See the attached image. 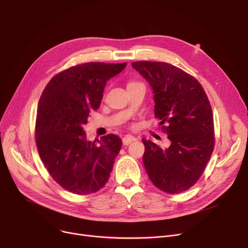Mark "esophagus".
<instances>
[{"label": "esophagus", "mask_w": 248, "mask_h": 248, "mask_svg": "<svg viewBox=\"0 0 248 248\" xmlns=\"http://www.w3.org/2000/svg\"><path fill=\"white\" fill-rule=\"evenodd\" d=\"M135 140H136V139H135V137L127 135V136H125V137H124V138H123V142H124V146H128V145L131 144L132 141H134Z\"/></svg>", "instance_id": "1"}]
</instances>
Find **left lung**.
Here are the masks:
<instances>
[{"label": "left lung", "mask_w": 248, "mask_h": 248, "mask_svg": "<svg viewBox=\"0 0 248 248\" xmlns=\"http://www.w3.org/2000/svg\"><path fill=\"white\" fill-rule=\"evenodd\" d=\"M132 66L149 82L155 116L170 140L162 148L142 139V155L152 183L178 194L191 188L209 161L214 149L213 114L202 85L185 71L166 62L139 61Z\"/></svg>", "instance_id": "obj_1"}]
</instances>
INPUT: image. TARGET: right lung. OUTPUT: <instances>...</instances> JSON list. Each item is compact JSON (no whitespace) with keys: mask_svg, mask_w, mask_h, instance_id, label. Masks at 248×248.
I'll return each instance as SVG.
<instances>
[{"mask_svg":"<svg viewBox=\"0 0 248 248\" xmlns=\"http://www.w3.org/2000/svg\"><path fill=\"white\" fill-rule=\"evenodd\" d=\"M126 63H83L55 75L38 103L36 144L49 174L73 194L94 193L107 184L122 148V139L109 134L86 140L83 125L102 100L107 82Z\"/></svg>","mask_w":248,"mask_h":248,"instance_id":"1","label":"right lung"}]
</instances>
